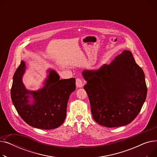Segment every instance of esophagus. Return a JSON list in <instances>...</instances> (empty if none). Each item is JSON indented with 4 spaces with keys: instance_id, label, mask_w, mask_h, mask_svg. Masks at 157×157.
Segmentation results:
<instances>
[{
    "instance_id": "obj_1",
    "label": "esophagus",
    "mask_w": 157,
    "mask_h": 157,
    "mask_svg": "<svg viewBox=\"0 0 157 157\" xmlns=\"http://www.w3.org/2000/svg\"><path fill=\"white\" fill-rule=\"evenodd\" d=\"M76 85L77 87L81 88L82 86H83V81H82V80L81 79L77 78L76 81Z\"/></svg>"
}]
</instances>
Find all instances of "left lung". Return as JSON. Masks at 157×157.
Here are the masks:
<instances>
[{
    "label": "left lung",
    "instance_id": "obj_1",
    "mask_svg": "<svg viewBox=\"0 0 157 157\" xmlns=\"http://www.w3.org/2000/svg\"><path fill=\"white\" fill-rule=\"evenodd\" d=\"M92 117L98 124L117 127L129 124L141 111L147 95L144 73L128 50L97 70H84Z\"/></svg>",
    "mask_w": 157,
    "mask_h": 157
}]
</instances>
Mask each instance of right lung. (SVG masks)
I'll use <instances>...</instances> for the list:
<instances>
[{"label":"right lung","mask_w":157,"mask_h":157,"mask_svg":"<svg viewBox=\"0 0 157 157\" xmlns=\"http://www.w3.org/2000/svg\"><path fill=\"white\" fill-rule=\"evenodd\" d=\"M25 69L22 60L13 76L11 97L16 111L33 127L45 130L59 127L65 119L69 96L76 90L75 78L60 79L55 71L48 70L43 88L30 91L22 81ZM30 97L34 99L30 104Z\"/></svg>","instance_id":"obj_1"}]
</instances>
